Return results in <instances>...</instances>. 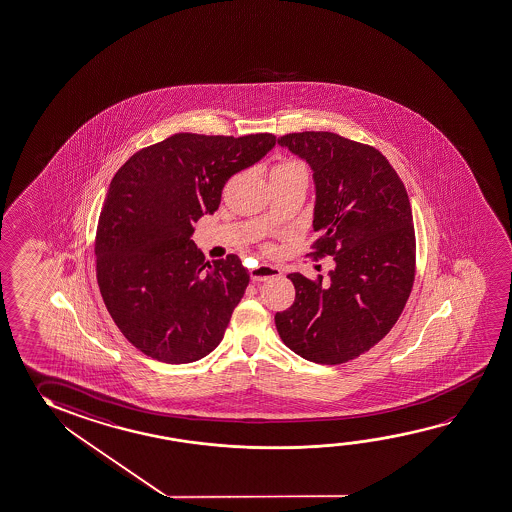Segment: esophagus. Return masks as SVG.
Here are the masks:
<instances>
[{
	"mask_svg": "<svg viewBox=\"0 0 512 512\" xmlns=\"http://www.w3.org/2000/svg\"><path fill=\"white\" fill-rule=\"evenodd\" d=\"M283 274L277 267L272 265H258L251 270V279L254 283H261V281H267L270 277H279Z\"/></svg>",
	"mask_w": 512,
	"mask_h": 512,
	"instance_id": "esophagus-1",
	"label": "esophagus"
}]
</instances>
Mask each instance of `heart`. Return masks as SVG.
I'll return each mask as SVG.
<instances>
[{"label":"heart","mask_w":512,"mask_h":512,"mask_svg":"<svg viewBox=\"0 0 512 512\" xmlns=\"http://www.w3.org/2000/svg\"><path fill=\"white\" fill-rule=\"evenodd\" d=\"M293 172H302V174H306V167H304V163L297 162V160H290V158H284V160L277 162L276 165L272 167L270 178H272V176H279V174H293Z\"/></svg>","instance_id":"1"}]
</instances>
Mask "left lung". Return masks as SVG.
I'll use <instances>...</instances> for the list:
<instances>
[{"instance_id":"obj_1","label":"left lung","mask_w":512,"mask_h":512,"mask_svg":"<svg viewBox=\"0 0 512 512\" xmlns=\"http://www.w3.org/2000/svg\"><path fill=\"white\" fill-rule=\"evenodd\" d=\"M281 147L306 160L315 179V258L334 256L329 281L288 274L295 302L276 313L295 354L341 365L390 333L413 288L416 242L406 187L386 156L331 131L290 133Z\"/></svg>"}]
</instances>
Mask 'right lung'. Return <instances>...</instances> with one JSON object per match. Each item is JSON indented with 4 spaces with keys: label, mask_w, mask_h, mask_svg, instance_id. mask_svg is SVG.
I'll list each match as a JSON object with an SVG mask.
<instances>
[{
    "label": "right lung",
    "mask_w": 512,
    "mask_h": 512,
    "mask_svg": "<svg viewBox=\"0 0 512 512\" xmlns=\"http://www.w3.org/2000/svg\"><path fill=\"white\" fill-rule=\"evenodd\" d=\"M274 146L272 133H176L115 174L94 247L99 290L121 333L146 356L192 363L224 338L249 272L236 254L204 261L194 222L213 215L226 181Z\"/></svg>",
    "instance_id": "add662e5"
}]
</instances>
